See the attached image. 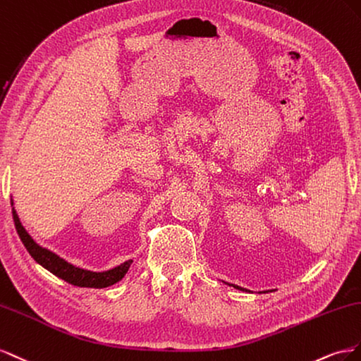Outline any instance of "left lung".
Listing matches in <instances>:
<instances>
[{"label":"left lung","mask_w":361,"mask_h":361,"mask_svg":"<svg viewBox=\"0 0 361 361\" xmlns=\"http://www.w3.org/2000/svg\"><path fill=\"white\" fill-rule=\"evenodd\" d=\"M233 287H235V289H240V290H245V289H242V287H239V286H234V284H231Z\"/></svg>","instance_id":"1"}]
</instances>
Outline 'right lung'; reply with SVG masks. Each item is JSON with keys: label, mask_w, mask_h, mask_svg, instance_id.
<instances>
[{"label": "right lung", "mask_w": 361, "mask_h": 361, "mask_svg": "<svg viewBox=\"0 0 361 361\" xmlns=\"http://www.w3.org/2000/svg\"><path fill=\"white\" fill-rule=\"evenodd\" d=\"M12 205H13V200H12ZM12 213H13L16 231L27 248V251L30 252V255H32L40 266H44L47 271L54 274L56 276L61 278V280H65L69 284H74L78 287H94V289H102V287H109L111 284L121 281L123 275L127 274L130 264L133 263V260H127L122 264L113 267V269H109L104 272H92L87 269H81V267L68 263L53 251L42 248V246L37 245L33 240L32 235L27 233L23 224H20L15 207L12 209Z\"/></svg>", "instance_id": "1"}]
</instances>
